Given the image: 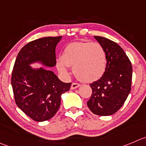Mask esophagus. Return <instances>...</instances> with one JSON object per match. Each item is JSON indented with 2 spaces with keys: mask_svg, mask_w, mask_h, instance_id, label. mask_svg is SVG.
Segmentation results:
<instances>
[{
  "mask_svg": "<svg viewBox=\"0 0 146 146\" xmlns=\"http://www.w3.org/2000/svg\"><path fill=\"white\" fill-rule=\"evenodd\" d=\"M80 86V84H79V83L73 82L72 84V85H71V89H72V90H74V89H77V87H79Z\"/></svg>",
  "mask_w": 146,
  "mask_h": 146,
  "instance_id": "esophagus-1",
  "label": "esophagus"
}]
</instances>
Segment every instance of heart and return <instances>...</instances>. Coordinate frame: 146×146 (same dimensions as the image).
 <instances>
[{
    "instance_id": "obj_1",
    "label": "heart",
    "mask_w": 146,
    "mask_h": 146,
    "mask_svg": "<svg viewBox=\"0 0 146 146\" xmlns=\"http://www.w3.org/2000/svg\"><path fill=\"white\" fill-rule=\"evenodd\" d=\"M68 66H73L76 77L84 82H92L102 77L107 66V55L100 43L76 41L67 44L56 62L62 74H68Z\"/></svg>"
}]
</instances>
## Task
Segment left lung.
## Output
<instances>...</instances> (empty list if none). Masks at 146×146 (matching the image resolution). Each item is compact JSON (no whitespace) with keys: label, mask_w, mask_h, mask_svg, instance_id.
Instances as JSON below:
<instances>
[{"label":"left lung","mask_w":146,"mask_h":146,"mask_svg":"<svg viewBox=\"0 0 146 146\" xmlns=\"http://www.w3.org/2000/svg\"><path fill=\"white\" fill-rule=\"evenodd\" d=\"M95 38L106 51L107 66L102 77L90 84L92 93L87 104L95 115H111L123 106L131 90L133 69L118 44L104 37Z\"/></svg>","instance_id":"1"}]
</instances>
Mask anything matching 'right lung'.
Masks as SVG:
<instances>
[{"label":"right lung","instance_id":"add662e5","mask_svg":"<svg viewBox=\"0 0 146 146\" xmlns=\"http://www.w3.org/2000/svg\"><path fill=\"white\" fill-rule=\"evenodd\" d=\"M61 36L44 37L30 41L19 51L11 76L15 102L29 117L37 122L49 120L59 110L61 95L72 83L60 81L52 71L34 70L29 64L41 61L44 65L56 64L55 49Z\"/></svg>","mask_w":146,"mask_h":146}]
</instances>
